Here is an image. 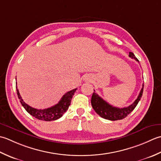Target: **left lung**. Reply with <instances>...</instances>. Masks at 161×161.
<instances>
[{"label":"left lung","instance_id":"obj_1","mask_svg":"<svg viewBox=\"0 0 161 161\" xmlns=\"http://www.w3.org/2000/svg\"><path fill=\"white\" fill-rule=\"evenodd\" d=\"M129 56L135 60L137 62H139L138 60L136 58L132 52H129ZM143 88H144V84L142 85V87L141 89L138 97L136 99V100L134 102L130 105L129 106L122 108H119L117 107H113L111 105L108 104L106 101H104L102 98L100 97L94 90V92H93L92 96L91 99V103L93 109L95 110L99 115L101 117L104 118L106 119L111 120V121H116L125 118L128 114H129L132 111L135 109V108L138 103L141 97L142 96L143 93Z\"/></svg>","mask_w":161,"mask_h":161}]
</instances>
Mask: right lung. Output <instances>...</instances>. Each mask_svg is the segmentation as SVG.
I'll return each mask as SVG.
<instances>
[{
	"label": "right lung",
	"mask_w": 161,
	"mask_h": 161,
	"mask_svg": "<svg viewBox=\"0 0 161 161\" xmlns=\"http://www.w3.org/2000/svg\"><path fill=\"white\" fill-rule=\"evenodd\" d=\"M16 89L21 105L29 114L39 120L50 122V121H54L60 118L63 115V114L66 112L69 106H70L71 99L74 96L75 92L76 91L77 88L67 92L66 94L63 95V97L61 98L60 101L56 105L51 108H45V109H37V108H34L29 106V105L26 104L24 100L22 99L21 95L19 94V90L17 89V87H16Z\"/></svg>",
	"instance_id": "add662e5"
}]
</instances>
